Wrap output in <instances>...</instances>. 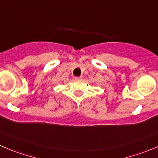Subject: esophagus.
I'll use <instances>...</instances> for the list:
<instances>
[{"label": "esophagus", "mask_w": 158, "mask_h": 158, "mask_svg": "<svg viewBox=\"0 0 158 158\" xmlns=\"http://www.w3.org/2000/svg\"><path fill=\"white\" fill-rule=\"evenodd\" d=\"M74 79H75V81H81V80H82V77H74Z\"/></svg>", "instance_id": "1"}]
</instances>
